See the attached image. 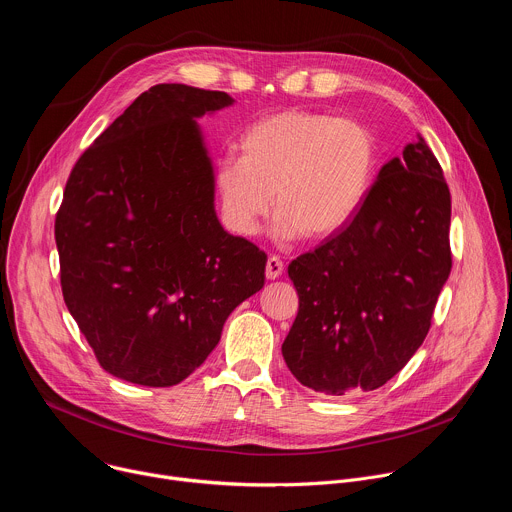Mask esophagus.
<instances>
[{"instance_id":"esophagus-1","label":"esophagus","mask_w":512,"mask_h":512,"mask_svg":"<svg viewBox=\"0 0 512 512\" xmlns=\"http://www.w3.org/2000/svg\"><path fill=\"white\" fill-rule=\"evenodd\" d=\"M281 273H283V261L277 257H269L267 265H265L267 279H277V277H281Z\"/></svg>"}]
</instances>
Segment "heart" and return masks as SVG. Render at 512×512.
I'll use <instances>...</instances> for the list:
<instances>
[{
    "mask_svg": "<svg viewBox=\"0 0 512 512\" xmlns=\"http://www.w3.org/2000/svg\"><path fill=\"white\" fill-rule=\"evenodd\" d=\"M237 152L216 164L212 182L223 223L239 237L257 235L275 206L279 241L332 239L367 202L379 170L367 123L308 109L257 119Z\"/></svg>",
    "mask_w": 512,
    "mask_h": 512,
    "instance_id": "heart-1",
    "label": "heart"
}]
</instances>
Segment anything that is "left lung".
<instances>
[{
    "mask_svg": "<svg viewBox=\"0 0 512 512\" xmlns=\"http://www.w3.org/2000/svg\"><path fill=\"white\" fill-rule=\"evenodd\" d=\"M452 200L425 139L389 160L354 221L287 267L300 310L281 354L304 387L364 393L423 344L452 269Z\"/></svg>",
    "mask_w": 512,
    "mask_h": 512,
    "instance_id": "8db88e82",
    "label": "left lung"
}]
</instances>
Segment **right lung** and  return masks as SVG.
Here are the masks:
<instances>
[{"label": "right lung", "instance_id": "obj_1", "mask_svg": "<svg viewBox=\"0 0 512 512\" xmlns=\"http://www.w3.org/2000/svg\"><path fill=\"white\" fill-rule=\"evenodd\" d=\"M235 103L221 91L156 85L81 156L56 214L62 296L101 367L172 387L263 287L267 255L214 208L198 119Z\"/></svg>", "mask_w": 512, "mask_h": 512}]
</instances>
